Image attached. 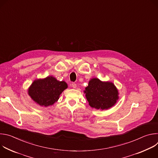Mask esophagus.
Returning a JSON list of instances; mask_svg holds the SVG:
<instances>
[{"label":"esophagus","instance_id":"34e87169","mask_svg":"<svg viewBox=\"0 0 158 158\" xmlns=\"http://www.w3.org/2000/svg\"><path fill=\"white\" fill-rule=\"evenodd\" d=\"M71 86L73 87V88H74V89H75V88H76V86H77V85H76V83L73 82L72 84H71Z\"/></svg>","mask_w":158,"mask_h":158}]
</instances>
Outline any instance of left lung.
Instances as JSON below:
<instances>
[{
    "label": "left lung",
    "instance_id": "left-lung-1",
    "mask_svg": "<svg viewBox=\"0 0 158 158\" xmlns=\"http://www.w3.org/2000/svg\"><path fill=\"white\" fill-rule=\"evenodd\" d=\"M89 104L97 109H107L118 99V91L112 82H103L97 78L89 81L84 91Z\"/></svg>",
    "mask_w": 158,
    "mask_h": 158
}]
</instances>
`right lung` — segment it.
<instances>
[{
	"label": "right lung",
	"instance_id": "right-lung-1",
	"mask_svg": "<svg viewBox=\"0 0 158 158\" xmlns=\"http://www.w3.org/2000/svg\"><path fill=\"white\" fill-rule=\"evenodd\" d=\"M67 87L64 81H58L52 76L34 81L29 89L31 98L41 106L54 104L60 94Z\"/></svg>",
	"mask_w": 158,
	"mask_h": 158
}]
</instances>
